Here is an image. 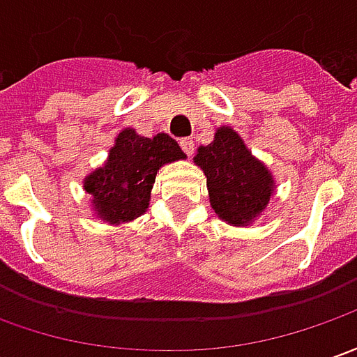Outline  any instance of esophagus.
Masks as SVG:
<instances>
[{
    "instance_id": "34e87169",
    "label": "esophagus",
    "mask_w": 357,
    "mask_h": 357,
    "mask_svg": "<svg viewBox=\"0 0 357 357\" xmlns=\"http://www.w3.org/2000/svg\"><path fill=\"white\" fill-rule=\"evenodd\" d=\"M179 146H181V150L190 155V158L193 155V152H195V144H193L191 138H181V140H179Z\"/></svg>"
}]
</instances>
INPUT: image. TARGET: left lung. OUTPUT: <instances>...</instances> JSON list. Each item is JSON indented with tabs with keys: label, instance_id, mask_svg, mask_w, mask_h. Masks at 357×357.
<instances>
[{
	"label": "left lung",
	"instance_id": "1",
	"mask_svg": "<svg viewBox=\"0 0 357 357\" xmlns=\"http://www.w3.org/2000/svg\"><path fill=\"white\" fill-rule=\"evenodd\" d=\"M195 164L207 178L211 207L233 225L255 219L273 195V176L231 128L217 130L215 140L197 150Z\"/></svg>",
	"mask_w": 357,
	"mask_h": 357
}]
</instances>
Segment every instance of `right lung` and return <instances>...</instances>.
Returning a JSON list of instances; mask_svg holds the SVG:
<instances>
[{
	"label": "right lung",
	"instance_id": "add662e5",
	"mask_svg": "<svg viewBox=\"0 0 357 357\" xmlns=\"http://www.w3.org/2000/svg\"><path fill=\"white\" fill-rule=\"evenodd\" d=\"M181 158L185 154L167 134L144 138L126 128L118 134L106 166L84 179V190L93 195L94 209L102 219L132 221L148 209L158 169Z\"/></svg>",
	"mask_w": 357,
	"mask_h": 357
}]
</instances>
